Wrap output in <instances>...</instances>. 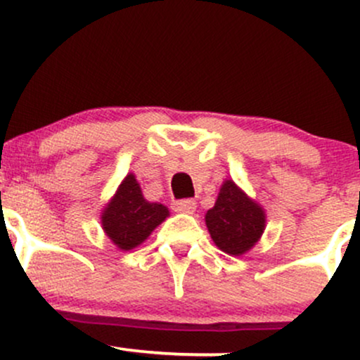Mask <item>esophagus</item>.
I'll return each instance as SVG.
<instances>
[{
	"mask_svg": "<svg viewBox=\"0 0 360 360\" xmlns=\"http://www.w3.org/2000/svg\"><path fill=\"white\" fill-rule=\"evenodd\" d=\"M172 209L175 212H185V214H192L195 211V200L192 199H181V200H173L172 202Z\"/></svg>",
	"mask_w": 360,
	"mask_h": 360,
	"instance_id": "obj_1",
	"label": "esophagus"
}]
</instances>
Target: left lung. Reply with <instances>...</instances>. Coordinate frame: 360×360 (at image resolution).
Here are the masks:
<instances>
[{"label":"left lung","mask_w":360,"mask_h":360,"mask_svg":"<svg viewBox=\"0 0 360 360\" xmlns=\"http://www.w3.org/2000/svg\"><path fill=\"white\" fill-rule=\"evenodd\" d=\"M205 224L214 243L223 252L243 255L264 233L265 214L234 181L226 180L214 207L205 214Z\"/></svg>","instance_id":"obj_1"}]
</instances>
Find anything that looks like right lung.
I'll list each match as a JSON object with an SVG mask.
<instances>
[{
  "instance_id": "right-lung-1",
  "label": "right lung",
  "mask_w": 360,
  "mask_h": 360,
  "mask_svg": "<svg viewBox=\"0 0 360 360\" xmlns=\"http://www.w3.org/2000/svg\"><path fill=\"white\" fill-rule=\"evenodd\" d=\"M167 216L168 209L163 204L144 199L134 175H127L114 199L105 207L102 224L107 236L120 250H132L143 243Z\"/></svg>"
}]
</instances>
